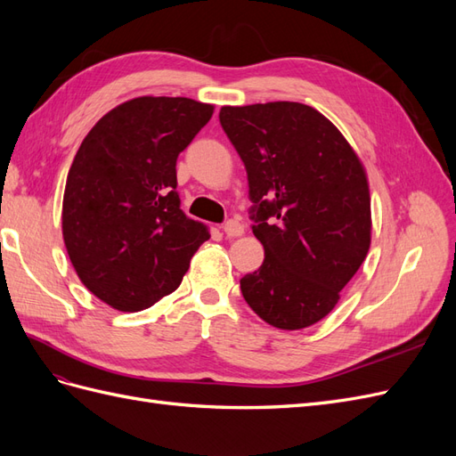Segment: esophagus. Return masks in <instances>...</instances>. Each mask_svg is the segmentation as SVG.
<instances>
[{"mask_svg": "<svg viewBox=\"0 0 456 456\" xmlns=\"http://www.w3.org/2000/svg\"><path fill=\"white\" fill-rule=\"evenodd\" d=\"M223 230H224V233H226L228 238H240V236H243V233H245V226L236 218L226 220Z\"/></svg>", "mask_w": 456, "mask_h": 456, "instance_id": "1", "label": "esophagus"}]
</instances>
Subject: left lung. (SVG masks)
<instances>
[{"label": "left lung", "mask_w": 456, "mask_h": 456, "mask_svg": "<svg viewBox=\"0 0 456 456\" xmlns=\"http://www.w3.org/2000/svg\"><path fill=\"white\" fill-rule=\"evenodd\" d=\"M220 126L249 181L262 266L241 278L247 305L266 323L297 330L337 306L370 245L363 163L315 108L266 102L220 108Z\"/></svg>", "instance_id": "left-lung-1"}]
</instances>
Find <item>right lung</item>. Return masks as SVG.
I'll list each match as a JSON object with an SVG mask.
<instances>
[{"instance_id": "right-lung-1", "label": "right lung", "mask_w": 456, "mask_h": 456, "mask_svg": "<svg viewBox=\"0 0 456 456\" xmlns=\"http://www.w3.org/2000/svg\"><path fill=\"white\" fill-rule=\"evenodd\" d=\"M186 96H139L110 110L68 171L62 236L89 291L119 312L181 285L209 230L181 209L176 158L213 116Z\"/></svg>"}]
</instances>
